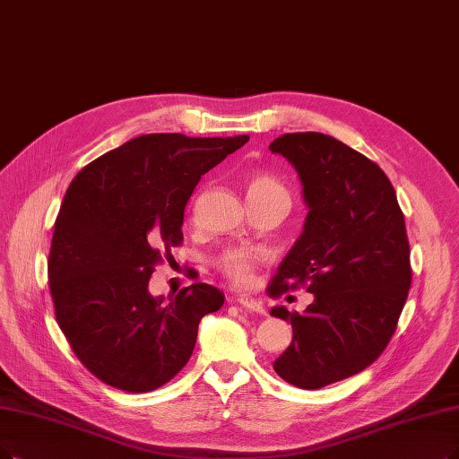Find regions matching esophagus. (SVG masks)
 I'll return each mask as SVG.
<instances>
[{
    "label": "esophagus",
    "instance_id": "esophagus-1",
    "mask_svg": "<svg viewBox=\"0 0 459 459\" xmlns=\"http://www.w3.org/2000/svg\"><path fill=\"white\" fill-rule=\"evenodd\" d=\"M243 308L250 310V313H258V315H265V307L260 299H255L252 296H239L235 299Z\"/></svg>",
    "mask_w": 459,
    "mask_h": 459
}]
</instances>
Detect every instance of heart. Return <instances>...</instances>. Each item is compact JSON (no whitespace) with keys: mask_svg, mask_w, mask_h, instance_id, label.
Listing matches in <instances>:
<instances>
[{"mask_svg":"<svg viewBox=\"0 0 459 459\" xmlns=\"http://www.w3.org/2000/svg\"><path fill=\"white\" fill-rule=\"evenodd\" d=\"M245 194L250 207L265 204L271 199H284L290 204V194L282 182L265 171H252L245 177ZM267 254L260 248L250 247H231L218 255V267L222 269L226 277L237 284H247L252 281L254 271Z\"/></svg>","mask_w":459,"mask_h":459,"instance_id":"1","label":"heart"}]
</instances>
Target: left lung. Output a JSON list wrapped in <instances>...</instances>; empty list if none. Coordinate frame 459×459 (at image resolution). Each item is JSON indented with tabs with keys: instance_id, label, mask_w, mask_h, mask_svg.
<instances>
[{
	"instance_id": "left-lung-1",
	"label": "left lung",
	"mask_w": 459,
	"mask_h": 459,
	"mask_svg": "<svg viewBox=\"0 0 459 459\" xmlns=\"http://www.w3.org/2000/svg\"><path fill=\"white\" fill-rule=\"evenodd\" d=\"M269 149L296 168L308 212L267 293L307 286L315 296L303 315L271 308L293 329L273 369L316 390L369 368L388 346L412 277L405 218L386 173L335 137L286 134Z\"/></svg>"
}]
</instances>
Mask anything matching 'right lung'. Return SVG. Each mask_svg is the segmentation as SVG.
I'll list each match as a JSON object with an SVG mask.
<instances>
[{
	"mask_svg": "<svg viewBox=\"0 0 459 459\" xmlns=\"http://www.w3.org/2000/svg\"><path fill=\"white\" fill-rule=\"evenodd\" d=\"M248 141L149 134L73 178L54 224L48 284L58 325L84 368L124 392H152L190 359L197 325L224 305L197 282L168 303L149 281L182 243L185 207L201 175Z\"/></svg>",
	"mask_w": 459,
	"mask_h": 459,
	"instance_id": "1",
	"label": "right lung"
}]
</instances>
